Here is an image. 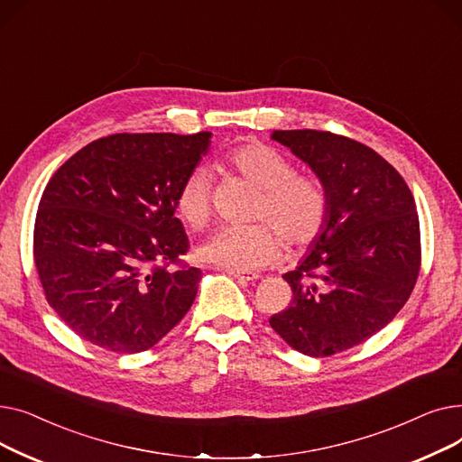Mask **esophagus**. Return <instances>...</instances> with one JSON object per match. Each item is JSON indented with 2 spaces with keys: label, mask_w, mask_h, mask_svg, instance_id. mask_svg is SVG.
<instances>
[{
  "label": "esophagus",
  "mask_w": 462,
  "mask_h": 462,
  "mask_svg": "<svg viewBox=\"0 0 462 462\" xmlns=\"http://www.w3.org/2000/svg\"><path fill=\"white\" fill-rule=\"evenodd\" d=\"M226 273L234 279H237L239 282H253L256 281L260 275L258 273H251V272H232V270H226Z\"/></svg>",
  "instance_id": "esophagus-1"
}]
</instances>
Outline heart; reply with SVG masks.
Listing matches in <instances>:
<instances>
[{"label": "heart", "instance_id": "1", "mask_svg": "<svg viewBox=\"0 0 462 462\" xmlns=\"http://www.w3.org/2000/svg\"><path fill=\"white\" fill-rule=\"evenodd\" d=\"M228 166L260 190L256 218L271 223L218 228L199 249V256L232 272H256L282 254L288 245L301 247L317 237L328 217V192L312 176L296 174L284 153L265 143L234 150ZM176 209L192 228H204L211 217V176L197 168L181 181Z\"/></svg>", "mask_w": 462, "mask_h": 462}]
</instances>
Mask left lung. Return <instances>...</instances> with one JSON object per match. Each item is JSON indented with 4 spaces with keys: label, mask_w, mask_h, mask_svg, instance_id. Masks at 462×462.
Wrapping results in <instances>:
<instances>
[{
    "label": "left lung",
    "mask_w": 462,
    "mask_h": 462,
    "mask_svg": "<svg viewBox=\"0 0 462 462\" xmlns=\"http://www.w3.org/2000/svg\"><path fill=\"white\" fill-rule=\"evenodd\" d=\"M328 192V217L296 272L292 301L270 326L294 350L326 357L367 341L408 301L420 273V218L397 170L326 131H273Z\"/></svg>",
    "instance_id": "8db88e82"
}]
</instances>
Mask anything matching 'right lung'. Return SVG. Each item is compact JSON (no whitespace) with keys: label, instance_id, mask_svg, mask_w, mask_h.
<instances>
[{"label":"right lung","instance_id":"obj_1","mask_svg":"<svg viewBox=\"0 0 462 462\" xmlns=\"http://www.w3.org/2000/svg\"><path fill=\"white\" fill-rule=\"evenodd\" d=\"M209 145L208 131L112 134L88 143L48 181L35 265L48 303L84 341L143 352L190 309L202 272L166 265L189 249L176 194Z\"/></svg>","mask_w":462,"mask_h":462}]
</instances>
